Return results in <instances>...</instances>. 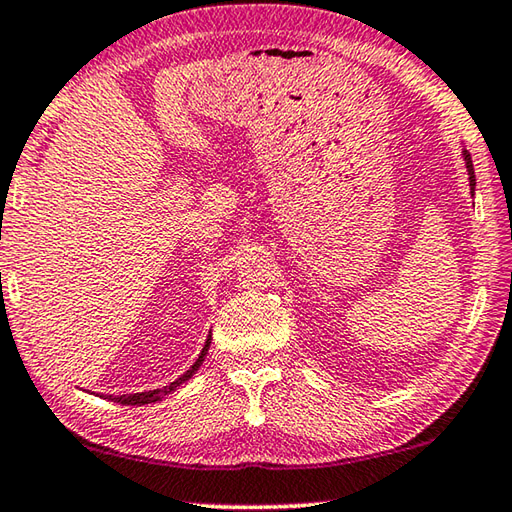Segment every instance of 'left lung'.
Returning <instances> with one entry per match:
<instances>
[{
  "label": "left lung",
  "instance_id": "8db88e82",
  "mask_svg": "<svg viewBox=\"0 0 512 512\" xmlns=\"http://www.w3.org/2000/svg\"><path fill=\"white\" fill-rule=\"evenodd\" d=\"M464 162H466V168H468V182H470V190L475 193V168H473V159H470V153L468 150H464Z\"/></svg>",
  "mask_w": 512,
  "mask_h": 512
}]
</instances>
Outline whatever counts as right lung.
<instances>
[{
	"mask_svg": "<svg viewBox=\"0 0 512 512\" xmlns=\"http://www.w3.org/2000/svg\"><path fill=\"white\" fill-rule=\"evenodd\" d=\"M208 348H210V335H208V339H206V344H204V348H202V353H199V357H197V362H195L193 366H190L182 377L175 379L173 384H168V386H164V388H157V390H148V393L117 395V397L108 395V399H113V402H117V404H126V406H144V404L159 402V399H164L168 393H173V390H175L179 384L188 382V379L195 375V370H199V366H202V362H204V357H206V353H208Z\"/></svg>",
	"mask_w": 512,
	"mask_h": 512,
	"instance_id": "right-lung-1",
	"label": "right lung"
}]
</instances>
